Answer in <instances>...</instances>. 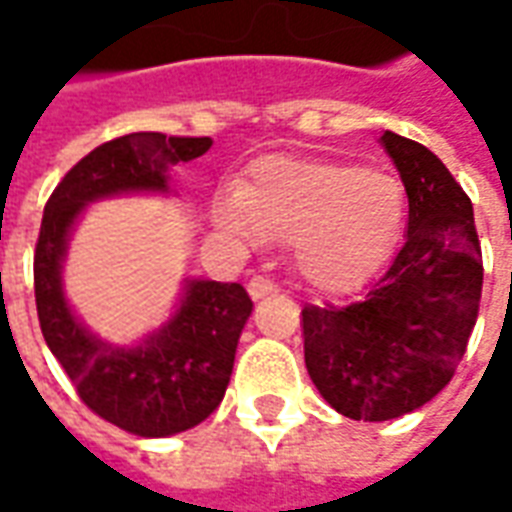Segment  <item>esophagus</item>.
<instances>
[{"mask_svg":"<svg viewBox=\"0 0 512 512\" xmlns=\"http://www.w3.org/2000/svg\"><path fill=\"white\" fill-rule=\"evenodd\" d=\"M246 290H249V296H252V299H263V296H271V293L277 290V285H274L268 277H260V274H257V277L249 279Z\"/></svg>","mask_w":512,"mask_h":512,"instance_id":"esophagus-1","label":"esophagus"}]
</instances>
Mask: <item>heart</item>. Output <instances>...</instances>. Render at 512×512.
<instances>
[{
	"instance_id": "obj_1",
	"label": "heart",
	"mask_w": 512,
	"mask_h": 512,
	"mask_svg": "<svg viewBox=\"0 0 512 512\" xmlns=\"http://www.w3.org/2000/svg\"><path fill=\"white\" fill-rule=\"evenodd\" d=\"M406 191L392 175L334 161L266 158L241 189L224 194L216 222L244 241H293V263L310 285H362L395 246Z\"/></svg>"
}]
</instances>
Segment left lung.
Segmentation results:
<instances>
[{"label":"left lung","mask_w":512,"mask_h":512,"mask_svg":"<svg viewBox=\"0 0 512 512\" xmlns=\"http://www.w3.org/2000/svg\"><path fill=\"white\" fill-rule=\"evenodd\" d=\"M381 142L406 186V241L356 301L301 310L312 384L343 417L365 422L403 417L450 384L483 293L469 194L425 145L392 131Z\"/></svg>","instance_id":"obj_1"}]
</instances>
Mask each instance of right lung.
<instances>
[{"label": "right lung", "instance_id": "1", "mask_svg": "<svg viewBox=\"0 0 512 512\" xmlns=\"http://www.w3.org/2000/svg\"><path fill=\"white\" fill-rule=\"evenodd\" d=\"M208 136L139 131L109 139L68 169L43 208L35 304L43 340L93 414L145 439L208 419L222 403L252 299L238 282L194 279L175 318L139 348H117L76 321L60 282L65 241L87 202L120 191H164L167 169L202 156Z\"/></svg>", "mask_w": 512, "mask_h": 512}]
</instances>
